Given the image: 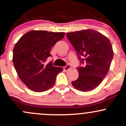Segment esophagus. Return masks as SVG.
Segmentation results:
<instances>
[{"label":"esophagus","mask_w":126,"mask_h":126,"mask_svg":"<svg viewBox=\"0 0 126 126\" xmlns=\"http://www.w3.org/2000/svg\"><path fill=\"white\" fill-rule=\"evenodd\" d=\"M71 68V66L70 65H69V64H67V66H66L65 67H63V69H64V71H67L69 69H70Z\"/></svg>","instance_id":"34e87169"}]
</instances>
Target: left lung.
Wrapping results in <instances>:
<instances>
[{"label": "left lung", "instance_id": "obj_1", "mask_svg": "<svg viewBox=\"0 0 126 126\" xmlns=\"http://www.w3.org/2000/svg\"><path fill=\"white\" fill-rule=\"evenodd\" d=\"M78 55L82 67H78V79L72 82L79 91L90 92L99 86L108 73L114 56L112 47L107 37L93 29L66 33ZM84 57L81 59V56Z\"/></svg>", "mask_w": 126, "mask_h": 126}]
</instances>
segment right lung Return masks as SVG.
<instances>
[{
    "instance_id": "obj_1",
    "label": "right lung",
    "mask_w": 126,
    "mask_h": 126,
    "mask_svg": "<svg viewBox=\"0 0 126 126\" xmlns=\"http://www.w3.org/2000/svg\"><path fill=\"white\" fill-rule=\"evenodd\" d=\"M64 32L31 30L25 33L15 45L12 62L18 76L31 90L43 92L54 85L57 74L63 67H55L52 62L44 64L51 49L64 36Z\"/></svg>"
}]
</instances>
